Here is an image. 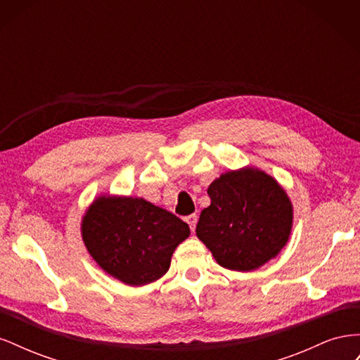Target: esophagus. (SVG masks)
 Listing matches in <instances>:
<instances>
[{
    "label": "esophagus",
    "instance_id": "obj_1",
    "mask_svg": "<svg viewBox=\"0 0 360 360\" xmlns=\"http://www.w3.org/2000/svg\"><path fill=\"white\" fill-rule=\"evenodd\" d=\"M184 221L188 222L191 231H193L195 230V225H197V221H198V216L197 214H189V216L184 217Z\"/></svg>",
    "mask_w": 360,
    "mask_h": 360
}]
</instances>
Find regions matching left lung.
Instances as JSON below:
<instances>
[{
    "label": "left lung",
    "mask_w": 360,
    "mask_h": 360,
    "mask_svg": "<svg viewBox=\"0 0 360 360\" xmlns=\"http://www.w3.org/2000/svg\"><path fill=\"white\" fill-rule=\"evenodd\" d=\"M207 193L212 204L200 214L197 236L222 267L254 270L285 246L292 209L287 193L266 172L230 171Z\"/></svg>",
    "instance_id": "8db88e82"
}]
</instances>
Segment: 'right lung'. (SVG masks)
<instances>
[{"instance_id": "1", "label": "right lung", "mask_w": 360, "mask_h": 360, "mask_svg": "<svg viewBox=\"0 0 360 360\" xmlns=\"http://www.w3.org/2000/svg\"><path fill=\"white\" fill-rule=\"evenodd\" d=\"M189 225L143 198H97L82 221V238L106 274L129 285L153 282L169 269Z\"/></svg>"}]
</instances>
